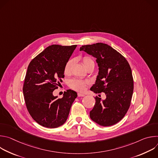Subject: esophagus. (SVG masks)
<instances>
[{"mask_svg": "<svg viewBox=\"0 0 158 158\" xmlns=\"http://www.w3.org/2000/svg\"><path fill=\"white\" fill-rule=\"evenodd\" d=\"M77 96L78 97H84V96H85V95L84 94H82V93H78Z\"/></svg>", "mask_w": 158, "mask_h": 158, "instance_id": "34e87169", "label": "esophagus"}]
</instances>
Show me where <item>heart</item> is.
<instances>
[{
  "instance_id": "1",
  "label": "heart",
  "mask_w": 158,
  "mask_h": 158,
  "mask_svg": "<svg viewBox=\"0 0 158 158\" xmlns=\"http://www.w3.org/2000/svg\"><path fill=\"white\" fill-rule=\"evenodd\" d=\"M82 62H83V63H84V64L85 67L88 64L94 62L93 60L91 57H89L88 56L84 57L82 58ZM73 64V60H72V59L69 60L68 61L66 62V64H65V66H64V74L67 75V74H69L70 73ZM88 84H89V82L87 81H82V80H80V79H77L71 80L69 81V86L72 89H73L74 90H76V91H84L86 85Z\"/></svg>"
}]
</instances>
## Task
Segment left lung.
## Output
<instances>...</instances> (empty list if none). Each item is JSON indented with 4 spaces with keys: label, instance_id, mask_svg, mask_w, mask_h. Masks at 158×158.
<instances>
[{
    "label": "left lung",
    "instance_id": "obj_1",
    "mask_svg": "<svg viewBox=\"0 0 158 158\" xmlns=\"http://www.w3.org/2000/svg\"><path fill=\"white\" fill-rule=\"evenodd\" d=\"M80 51L96 58L99 73L91 90L106 96L104 100L95 98L90 118L102 126L114 125L124 117L131 104L134 89L131 67L123 56L106 44L85 45Z\"/></svg>",
    "mask_w": 158,
    "mask_h": 158
}]
</instances>
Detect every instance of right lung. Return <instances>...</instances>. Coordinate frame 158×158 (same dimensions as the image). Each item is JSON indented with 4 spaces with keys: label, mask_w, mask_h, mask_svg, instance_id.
Masks as SVG:
<instances>
[{
    "label": "right lung",
    "mask_w": 158,
    "mask_h": 158,
    "mask_svg": "<svg viewBox=\"0 0 158 158\" xmlns=\"http://www.w3.org/2000/svg\"><path fill=\"white\" fill-rule=\"evenodd\" d=\"M76 45H51L30 62L26 75L23 93L30 115L40 125L58 127L68 118L77 93L69 89L58 99L53 91L64 77V68L76 48Z\"/></svg>",
    "instance_id": "add662e5"
}]
</instances>
